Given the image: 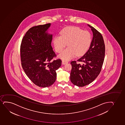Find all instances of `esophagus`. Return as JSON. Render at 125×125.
<instances>
[{
  "instance_id": "esophagus-1",
  "label": "esophagus",
  "mask_w": 125,
  "mask_h": 125,
  "mask_svg": "<svg viewBox=\"0 0 125 125\" xmlns=\"http://www.w3.org/2000/svg\"><path fill=\"white\" fill-rule=\"evenodd\" d=\"M68 61H67L66 60H62V63L63 64V65H65L66 63H68Z\"/></svg>"
}]
</instances>
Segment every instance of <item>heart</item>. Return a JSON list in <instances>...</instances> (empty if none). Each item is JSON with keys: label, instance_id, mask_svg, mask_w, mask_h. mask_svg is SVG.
Instances as JSON below:
<instances>
[{"label": "heart", "instance_id": "obj_1", "mask_svg": "<svg viewBox=\"0 0 125 125\" xmlns=\"http://www.w3.org/2000/svg\"><path fill=\"white\" fill-rule=\"evenodd\" d=\"M91 41V33L75 27L67 28L62 31L61 36H55L53 40L55 50L58 53L62 52L68 44V47L59 56L65 60L71 59L75 55L79 57L84 55L89 49Z\"/></svg>", "mask_w": 125, "mask_h": 125}]
</instances>
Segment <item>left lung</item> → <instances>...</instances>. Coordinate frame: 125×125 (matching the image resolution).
I'll list each match as a JSON object with an SVG mask.
<instances>
[{"instance_id": "left-lung-1", "label": "left lung", "mask_w": 125, "mask_h": 125, "mask_svg": "<svg viewBox=\"0 0 125 125\" xmlns=\"http://www.w3.org/2000/svg\"><path fill=\"white\" fill-rule=\"evenodd\" d=\"M93 38L88 51L77 61L83 62V65L76 61L70 63L72 69L70 79L74 85L83 87L91 83L101 72L105 57V45L102 34L92 26Z\"/></svg>"}]
</instances>
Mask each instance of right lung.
<instances>
[{
	"instance_id": "1",
	"label": "right lung",
	"mask_w": 125,
	"mask_h": 125,
	"mask_svg": "<svg viewBox=\"0 0 125 125\" xmlns=\"http://www.w3.org/2000/svg\"><path fill=\"white\" fill-rule=\"evenodd\" d=\"M50 23L30 28L22 40L20 56L22 67L29 79L37 86L46 88L55 83L56 70L61 65L51 46L52 35L47 32Z\"/></svg>"
}]
</instances>
